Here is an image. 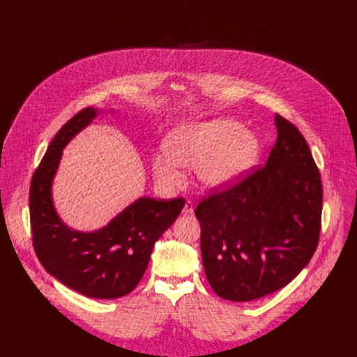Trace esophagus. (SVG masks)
<instances>
[{"mask_svg":"<svg viewBox=\"0 0 357 357\" xmlns=\"http://www.w3.org/2000/svg\"><path fill=\"white\" fill-rule=\"evenodd\" d=\"M193 209H195L193 203H192L190 200H186V202H185V206H183V209H182V213L189 215V213H192V212H193Z\"/></svg>","mask_w":357,"mask_h":357,"instance_id":"esophagus-1","label":"esophagus"}]
</instances>
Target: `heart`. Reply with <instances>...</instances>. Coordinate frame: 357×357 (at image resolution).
<instances>
[{
  "label": "heart",
  "mask_w": 357,
  "mask_h": 357,
  "mask_svg": "<svg viewBox=\"0 0 357 357\" xmlns=\"http://www.w3.org/2000/svg\"><path fill=\"white\" fill-rule=\"evenodd\" d=\"M259 139L243 131L238 123L215 120L183 127L168 142V154L152 158L155 178L167 188L183 181V168H197L199 179L209 188H222L237 181L256 164Z\"/></svg>",
  "instance_id": "heart-1"
}]
</instances>
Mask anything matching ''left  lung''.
I'll list each match as a JSON object with an SVG mask.
<instances>
[{
    "label": "left lung",
    "instance_id": "1",
    "mask_svg": "<svg viewBox=\"0 0 357 357\" xmlns=\"http://www.w3.org/2000/svg\"><path fill=\"white\" fill-rule=\"evenodd\" d=\"M267 164L227 189L213 188L195 215L206 278L222 298L245 302L289 284L319 243L322 181L299 130L275 114Z\"/></svg>",
    "mask_w": 357,
    "mask_h": 357
}]
</instances>
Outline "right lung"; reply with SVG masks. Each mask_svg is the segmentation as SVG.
Masks as SVG:
<instances>
[{
  "label": "right lung",
  "mask_w": 357,
  "mask_h": 357,
  "mask_svg": "<svg viewBox=\"0 0 357 357\" xmlns=\"http://www.w3.org/2000/svg\"><path fill=\"white\" fill-rule=\"evenodd\" d=\"M97 116L86 107L50 141L29 189L32 244L43 268L66 287L98 299L130 294L141 281L152 248L181 213L185 199L139 197L106 227L91 233L69 229L52 202V181L65 145Z\"/></svg>",
  "instance_id": "obj_1"
}]
</instances>
